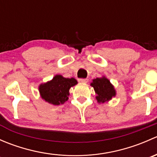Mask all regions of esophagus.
<instances>
[{
	"label": "esophagus",
	"mask_w": 157,
	"mask_h": 157,
	"mask_svg": "<svg viewBox=\"0 0 157 157\" xmlns=\"http://www.w3.org/2000/svg\"><path fill=\"white\" fill-rule=\"evenodd\" d=\"M78 81L80 82V83H87V82H88V80H87V79H82V78H80V79H78Z\"/></svg>",
	"instance_id": "1"
}]
</instances>
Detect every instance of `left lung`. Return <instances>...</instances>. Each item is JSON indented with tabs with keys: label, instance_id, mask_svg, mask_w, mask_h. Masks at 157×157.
<instances>
[{
	"label": "left lung",
	"instance_id": "obj_1",
	"mask_svg": "<svg viewBox=\"0 0 157 157\" xmlns=\"http://www.w3.org/2000/svg\"><path fill=\"white\" fill-rule=\"evenodd\" d=\"M90 86L94 89L96 99L99 103H104L110 101L116 96V90L108 78L102 76L93 79Z\"/></svg>",
	"mask_w": 157,
	"mask_h": 157
}]
</instances>
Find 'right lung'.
<instances>
[{"mask_svg": "<svg viewBox=\"0 0 157 157\" xmlns=\"http://www.w3.org/2000/svg\"><path fill=\"white\" fill-rule=\"evenodd\" d=\"M77 84V80L74 77L65 78L57 74L52 80L41 83L39 91L41 98L45 102L53 105H59L68 100L70 89Z\"/></svg>", "mask_w": 157, "mask_h": 157, "instance_id": "add662e5", "label": "right lung"}]
</instances>
